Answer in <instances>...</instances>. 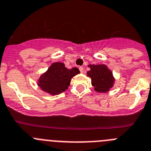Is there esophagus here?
Returning <instances> with one entry per match:
<instances>
[{
  "label": "esophagus",
  "mask_w": 151,
  "mask_h": 151,
  "mask_svg": "<svg viewBox=\"0 0 151 151\" xmlns=\"http://www.w3.org/2000/svg\"><path fill=\"white\" fill-rule=\"evenodd\" d=\"M79 69H80V71H81V73H83V71H84L83 67H79Z\"/></svg>",
  "instance_id": "obj_1"
}]
</instances>
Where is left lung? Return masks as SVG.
Instances as JSON below:
<instances>
[{
	"mask_svg": "<svg viewBox=\"0 0 151 151\" xmlns=\"http://www.w3.org/2000/svg\"><path fill=\"white\" fill-rule=\"evenodd\" d=\"M90 70L87 76L91 78L92 85L99 92H107L113 87L114 78L111 70L105 65H89Z\"/></svg>",
	"mask_w": 151,
	"mask_h": 151,
	"instance_id": "left-lung-1",
	"label": "left lung"
}]
</instances>
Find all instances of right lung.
<instances>
[{
	"instance_id": "right-lung-1",
	"label": "right lung",
	"mask_w": 151,
	"mask_h": 151,
	"mask_svg": "<svg viewBox=\"0 0 151 151\" xmlns=\"http://www.w3.org/2000/svg\"><path fill=\"white\" fill-rule=\"evenodd\" d=\"M80 73L77 68L68 69L62 62H54L39 78L37 85L50 95H59L65 91L74 76Z\"/></svg>"
}]
</instances>
